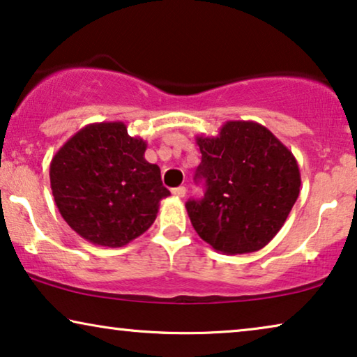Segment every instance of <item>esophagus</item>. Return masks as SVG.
Returning a JSON list of instances; mask_svg holds the SVG:
<instances>
[{
    "mask_svg": "<svg viewBox=\"0 0 357 357\" xmlns=\"http://www.w3.org/2000/svg\"><path fill=\"white\" fill-rule=\"evenodd\" d=\"M172 195H174V197H177V198H183L185 195H187V188H185V187L174 188V190H172Z\"/></svg>",
    "mask_w": 357,
    "mask_h": 357,
    "instance_id": "obj_1",
    "label": "esophagus"
}]
</instances>
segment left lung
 Returning a JSON list of instances; mask_svg holds the SVG:
<instances>
[{
  "label": "left lung",
  "mask_w": 357,
  "mask_h": 357,
  "mask_svg": "<svg viewBox=\"0 0 357 357\" xmlns=\"http://www.w3.org/2000/svg\"><path fill=\"white\" fill-rule=\"evenodd\" d=\"M206 183L187 211L198 236L224 255L257 252L280 232L301 192L294 154L257 121H226L218 136H197Z\"/></svg>",
  "instance_id": "1"
}]
</instances>
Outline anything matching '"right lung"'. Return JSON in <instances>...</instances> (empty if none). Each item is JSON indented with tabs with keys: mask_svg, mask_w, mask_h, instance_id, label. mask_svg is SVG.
Wrapping results in <instances>:
<instances>
[{
	"mask_svg": "<svg viewBox=\"0 0 357 357\" xmlns=\"http://www.w3.org/2000/svg\"><path fill=\"white\" fill-rule=\"evenodd\" d=\"M146 141L123 121L81 128L53 155L50 185L73 231L102 247H123L148 231L170 192L160 169L144 159Z\"/></svg>",
	"mask_w": 357,
	"mask_h": 357,
	"instance_id": "obj_1",
	"label": "right lung"
}]
</instances>
